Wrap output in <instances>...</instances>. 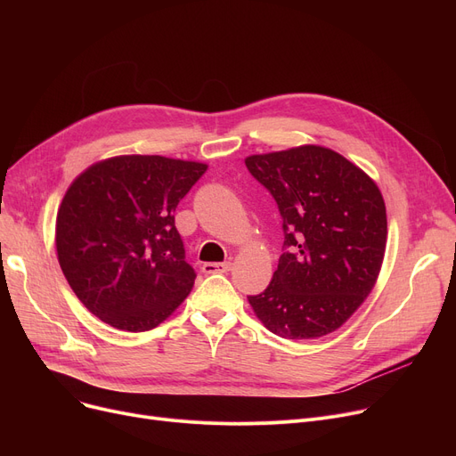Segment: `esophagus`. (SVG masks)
Returning <instances> with one entry per match:
<instances>
[{
	"instance_id": "1",
	"label": "esophagus",
	"mask_w": 456,
	"mask_h": 456,
	"mask_svg": "<svg viewBox=\"0 0 456 456\" xmlns=\"http://www.w3.org/2000/svg\"><path fill=\"white\" fill-rule=\"evenodd\" d=\"M231 270V262H205L203 273H225Z\"/></svg>"
}]
</instances>
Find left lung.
<instances>
[{
  "label": "left lung",
  "instance_id": "1",
  "mask_svg": "<svg viewBox=\"0 0 456 456\" xmlns=\"http://www.w3.org/2000/svg\"><path fill=\"white\" fill-rule=\"evenodd\" d=\"M246 166L275 200L284 234L272 282L248 299L277 337H325L349 320L379 277L385 200L361 167L320 146L253 155Z\"/></svg>",
  "mask_w": 456,
  "mask_h": 456
}]
</instances>
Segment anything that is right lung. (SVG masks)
Masks as SVG:
<instances>
[{
    "label": "right lung",
    "mask_w": 456,
    "mask_h": 456,
    "mask_svg": "<svg viewBox=\"0 0 456 456\" xmlns=\"http://www.w3.org/2000/svg\"><path fill=\"white\" fill-rule=\"evenodd\" d=\"M207 164L124 155L90 166L57 214V253L79 301L102 322L129 332L155 329L190 294L175 208Z\"/></svg>",
    "instance_id": "1"
}]
</instances>
